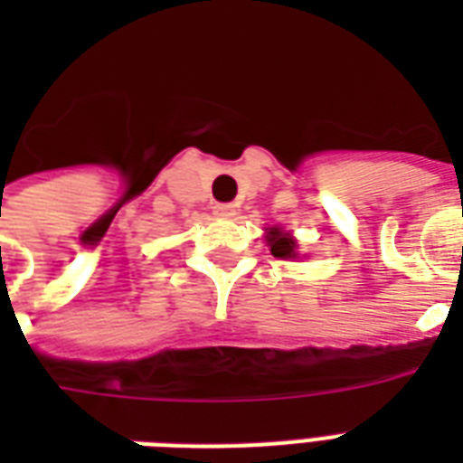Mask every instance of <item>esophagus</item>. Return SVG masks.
I'll return each mask as SVG.
<instances>
[{"instance_id":"obj_1","label":"esophagus","mask_w":463,"mask_h":463,"mask_svg":"<svg viewBox=\"0 0 463 463\" xmlns=\"http://www.w3.org/2000/svg\"><path fill=\"white\" fill-rule=\"evenodd\" d=\"M213 213L221 218H231L235 216V206H232V203H216V206H213Z\"/></svg>"}]
</instances>
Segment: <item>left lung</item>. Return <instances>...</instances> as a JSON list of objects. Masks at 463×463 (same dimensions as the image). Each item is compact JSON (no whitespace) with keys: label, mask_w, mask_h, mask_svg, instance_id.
Segmentation results:
<instances>
[{"label":"left lung","mask_w":463,"mask_h":463,"mask_svg":"<svg viewBox=\"0 0 463 463\" xmlns=\"http://www.w3.org/2000/svg\"><path fill=\"white\" fill-rule=\"evenodd\" d=\"M267 242L271 245V254L274 257H281V260L296 257V240L290 238L288 232L279 231V228H269Z\"/></svg>","instance_id":"obj_1"}]
</instances>
